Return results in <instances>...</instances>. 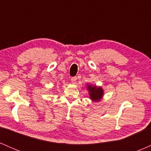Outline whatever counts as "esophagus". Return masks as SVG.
Returning <instances> with one entry per match:
<instances>
[{
    "label": "esophagus",
    "mask_w": 151,
    "mask_h": 151,
    "mask_svg": "<svg viewBox=\"0 0 151 151\" xmlns=\"http://www.w3.org/2000/svg\"><path fill=\"white\" fill-rule=\"evenodd\" d=\"M71 81L72 82V84H75L76 82H77V77H72V79H71Z\"/></svg>",
    "instance_id": "obj_1"
}]
</instances>
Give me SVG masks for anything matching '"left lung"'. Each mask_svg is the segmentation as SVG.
<instances>
[{
	"instance_id": "left-lung-1",
	"label": "left lung",
	"mask_w": 151,
	"mask_h": 151,
	"mask_svg": "<svg viewBox=\"0 0 151 151\" xmlns=\"http://www.w3.org/2000/svg\"><path fill=\"white\" fill-rule=\"evenodd\" d=\"M86 89L89 92V99L93 102L101 101L104 96L103 88L101 86H98L96 85H93L91 84H86Z\"/></svg>"
}]
</instances>
